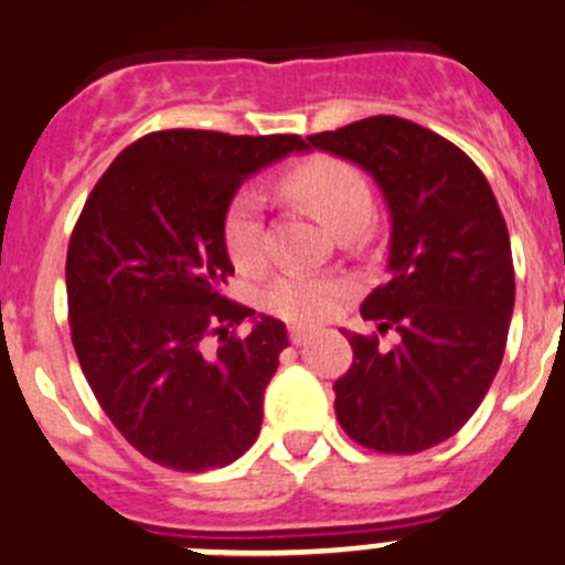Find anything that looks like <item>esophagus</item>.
Returning a JSON list of instances; mask_svg holds the SVG:
<instances>
[{"instance_id":"obj_1","label":"esophagus","mask_w":565,"mask_h":565,"mask_svg":"<svg viewBox=\"0 0 565 565\" xmlns=\"http://www.w3.org/2000/svg\"><path fill=\"white\" fill-rule=\"evenodd\" d=\"M310 338H312L310 329H305V327H290V329H288V340H290V343H294V345H305Z\"/></svg>"}]
</instances>
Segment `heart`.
<instances>
[{"instance_id":"heart-1","label":"heart","mask_w":565,"mask_h":565,"mask_svg":"<svg viewBox=\"0 0 565 565\" xmlns=\"http://www.w3.org/2000/svg\"><path fill=\"white\" fill-rule=\"evenodd\" d=\"M282 192L310 211L338 238H351L367 227L373 216V192L367 178L354 164L334 156H316L290 167L280 178ZM225 247L238 271L264 266V198L255 189H242L225 214ZM349 282L332 275L288 271L266 288V310L299 327H316L343 310Z\"/></svg>"}]
</instances>
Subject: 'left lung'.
Listing matches in <instances>:
<instances>
[{
    "mask_svg": "<svg viewBox=\"0 0 565 565\" xmlns=\"http://www.w3.org/2000/svg\"><path fill=\"white\" fill-rule=\"evenodd\" d=\"M360 164L390 205V280L360 312L379 334H351L354 362L334 382V415L362 448L409 456L475 415L505 354L513 258L505 220L478 164L450 139L395 115L307 137Z\"/></svg>",
    "mask_w": 565,
    "mask_h": 565,
    "instance_id": "1",
    "label": "left lung"
}]
</instances>
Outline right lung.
<instances>
[{
    "instance_id": "obj_1",
    "label": "right lung",
    "mask_w": 565,
    "mask_h": 565,
    "mask_svg": "<svg viewBox=\"0 0 565 565\" xmlns=\"http://www.w3.org/2000/svg\"><path fill=\"white\" fill-rule=\"evenodd\" d=\"M305 148L296 134H145L76 220L65 288L82 373L126 443L167 470L227 467L258 439L288 334L269 316L236 334L255 310L225 296L222 225L244 178Z\"/></svg>"
}]
</instances>
